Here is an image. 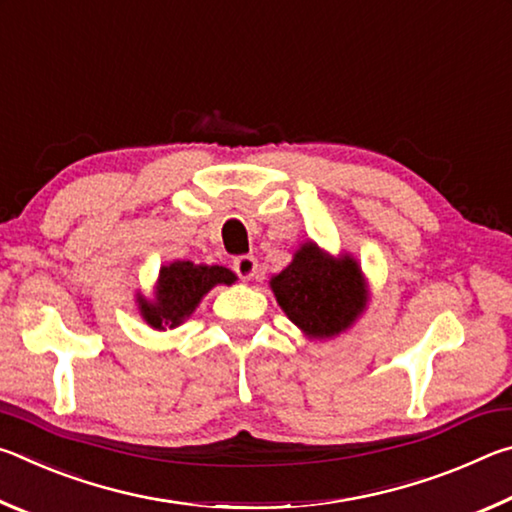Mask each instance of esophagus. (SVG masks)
I'll return each mask as SVG.
<instances>
[{
	"instance_id": "1",
	"label": "esophagus",
	"mask_w": 512,
	"mask_h": 512,
	"mask_svg": "<svg viewBox=\"0 0 512 512\" xmlns=\"http://www.w3.org/2000/svg\"><path fill=\"white\" fill-rule=\"evenodd\" d=\"M232 268H235V273L241 280H253L257 273V259L253 255H241L232 262Z\"/></svg>"
}]
</instances>
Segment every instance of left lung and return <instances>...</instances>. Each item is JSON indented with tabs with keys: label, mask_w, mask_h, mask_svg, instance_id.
<instances>
[{
	"label": "left lung",
	"mask_w": 512,
	"mask_h": 512,
	"mask_svg": "<svg viewBox=\"0 0 512 512\" xmlns=\"http://www.w3.org/2000/svg\"><path fill=\"white\" fill-rule=\"evenodd\" d=\"M268 284L277 305L309 341L348 332L370 305L359 259L350 253H327L311 239L300 244L289 266Z\"/></svg>",
	"instance_id": "left-lung-1"
}]
</instances>
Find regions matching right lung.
<instances>
[{
  "mask_svg": "<svg viewBox=\"0 0 512 512\" xmlns=\"http://www.w3.org/2000/svg\"><path fill=\"white\" fill-rule=\"evenodd\" d=\"M235 282L237 275L225 266L176 259V262L160 266L158 280L153 284V296L146 298L144 293H135V302L146 325L155 332H167V329L183 325L214 287L219 284L230 287Z\"/></svg>",
  "mask_w": 512,
  "mask_h": 512,
  "instance_id": "add662e5",
  "label": "right lung"
}]
</instances>
